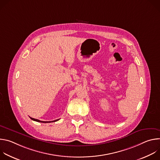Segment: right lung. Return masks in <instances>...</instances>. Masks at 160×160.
<instances>
[{"mask_svg":"<svg viewBox=\"0 0 160 160\" xmlns=\"http://www.w3.org/2000/svg\"><path fill=\"white\" fill-rule=\"evenodd\" d=\"M32 120L33 121H35V122H41V123H51V122H56L59 120H54V121H50V122H44V121H40L39 120H37V119H35V118H31L30 117Z\"/></svg>","mask_w":160,"mask_h":160,"instance_id":"add662e5","label":"right lung"}]
</instances>
